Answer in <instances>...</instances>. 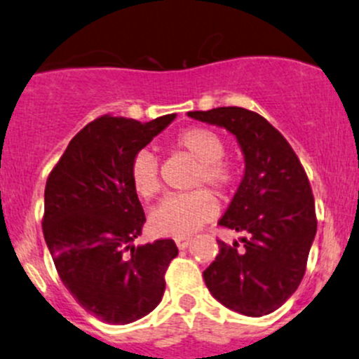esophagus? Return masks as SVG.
Here are the masks:
<instances>
[{
	"instance_id": "obj_1",
	"label": "esophagus",
	"mask_w": 359,
	"mask_h": 359,
	"mask_svg": "<svg viewBox=\"0 0 359 359\" xmlns=\"http://www.w3.org/2000/svg\"><path fill=\"white\" fill-rule=\"evenodd\" d=\"M175 243H177V247H179L180 250H184V249H187V247L191 245V238H187V236H182V238H177Z\"/></svg>"
}]
</instances>
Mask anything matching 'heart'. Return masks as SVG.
<instances>
[{
	"label": "heart",
	"mask_w": 359,
	"mask_h": 359,
	"mask_svg": "<svg viewBox=\"0 0 359 359\" xmlns=\"http://www.w3.org/2000/svg\"><path fill=\"white\" fill-rule=\"evenodd\" d=\"M173 149L196 161L191 186H210L215 193L226 194L236 180V170L224 161V142L215 131L207 128L184 130L173 140ZM131 184L138 196H156L161 187L158 159L149 151H140L131 163ZM217 203L207 189H198L187 194L168 196L151 212L149 226L159 236L182 238L196 233L205 222L215 217Z\"/></svg>",
	"instance_id": "b5f03b06"
}]
</instances>
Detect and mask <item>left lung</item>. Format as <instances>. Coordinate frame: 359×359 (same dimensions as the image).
Returning <instances> with one entry per match:
<instances>
[{
	"instance_id": "1",
	"label": "left lung",
	"mask_w": 359,
	"mask_h": 359,
	"mask_svg": "<svg viewBox=\"0 0 359 359\" xmlns=\"http://www.w3.org/2000/svg\"><path fill=\"white\" fill-rule=\"evenodd\" d=\"M187 116L224 128L243 154V177L219 224L242 233L217 240L219 254L203 272L224 307L261 318L277 311L304 279L314 242V196L307 173L286 138L259 114L217 107Z\"/></svg>"
}]
</instances>
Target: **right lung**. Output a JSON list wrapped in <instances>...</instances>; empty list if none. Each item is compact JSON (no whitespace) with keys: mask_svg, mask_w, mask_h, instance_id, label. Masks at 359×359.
<instances>
[{"mask_svg":"<svg viewBox=\"0 0 359 359\" xmlns=\"http://www.w3.org/2000/svg\"><path fill=\"white\" fill-rule=\"evenodd\" d=\"M175 117H100L72 138L47 179L41 226L55 270L72 297L110 325L158 307L179 254L170 238L133 245L145 214L131 184L135 156Z\"/></svg>","mask_w":359,"mask_h":359,"instance_id":"1","label":"right lung"}]
</instances>
